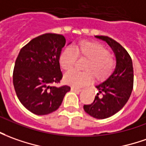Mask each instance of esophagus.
<instances>
[{"label": "esophagus", "mask_w": 146, "mask_h": 146, "mask_svg": "<svg viewBox=\"0 0 146 146\" xmlns=\"http://www.w3.org/2000/svg\"><path fill=\"white\" fill-rule=\"evenodd\" d=\"M71 90L72 91H75V92H80V91H82V89H79V88H76V87H74V86L71 87Z\"/></svg>", "instance_id": "34e87169"}]
</instances>
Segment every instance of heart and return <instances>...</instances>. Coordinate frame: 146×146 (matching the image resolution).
<instances>
[{
	"label": "heart",
	"instance_id": "b5f03b06",
	"mask_svg": "<svg viewBox=\"0 0 146 146\" xmlns=\"http://www.w3.org/2000/svg\"><path fill=\"white\" fill-rule=\"evenodd\" d=\"M77 58L87 60L83 66V71L86 72L70 71L63 78L65 83L76 87L89 84L93 77L97 81L104 80L115 67V60L110 55L108 49L96 42L81 41L72 48H64L60 55V67L64 71H71Z\"/></svg>",
	"mask_w": 146,
	"mask_h": 146
}]
</instances>
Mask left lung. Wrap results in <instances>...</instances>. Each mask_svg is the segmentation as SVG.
I'll use <instances>...</instances> for the list:
<instances>
[{
    "label": "left lung",
    "instance_id": "obj_1",
    "mask_svg": "<svg viewBox=\"0 0 146 146\" xmlns=\"http://www.w3.org/2000/svg\"><path fill=\"white\" fill-rule=\"evenodd\" d=\"M95 37L106 41L112 48L116 67L108 79L95 86L98 93L94 102L83 106V109L91 117L104 119L117 113L129 100L133 86V69L131 57L121 44L108 36Z\"/></svg>",
    "mask_w": 146,
    "mask_h": 146
}]
</instances>
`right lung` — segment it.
I'll list each match as a JSON object with an SVG mask.
<instances>
[{"instance_id":"right-lung-1","label":"right lung","mask_w":146,"mask_h":146,"mask_svg":"<svg viewBox=\"0 0 146 146\" xmlns=\"http://www.w3.org/2000/svg\"><path fill=\"white\" fill-rule=\"evenodd\" d=\"M66 39L62 35L45 33L21 48L15 62L13 85L20 102L37 115L58 109L68 86H52L63 78L59 59Z\"/></svg>"}]
</instances>
